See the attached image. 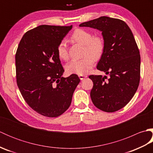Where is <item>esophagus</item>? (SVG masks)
<instances>
[{
	"mask_svg": "<svg viewBox=\"0 0 153 153\" xmlns=\"http://www.w3.org/2000/svg\"><path fill=\"white\" fill-rule=\"evenodd\" d=\"M87 76L86 75H79V77L81 80H83L84 78H85Z\"/></svg>",
	"mask_w": 153,
	"mask_h": 153,
	"instance_id": "esophagus-1",
	"label": "esophagus"
}]
</instances>
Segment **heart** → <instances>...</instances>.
<instances>
[{
    "instance_id": "heart-1",
    "label": "heart",
    "mask_w": 153,
    "mask_h": 153,
    "mask_svg": "<svg viewBox=\"0 0 153 153\" xmlns=\"http://www.w3.org/2000/svg\"><path fill=\"white\" fill-rule=\"evenodd\" d=\"M71 39L77 43L84 45L83 58L72 60L66 66V70L70 74L85 75L91 69L95 60H99L102 56L105 50V43L100 36H93V33L83 29H77L71 35ZM57 55L60 59L66 60L68 53L66 43L61 41L56 48Z\"/></svg>"
}]
</instances>
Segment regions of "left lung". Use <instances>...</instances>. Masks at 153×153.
I'll return each mask as SVG.
<instances>
[{"mask_svg": "<svg viewBox=\"0 0 153 153\" xmlns=\"http://www.w3.org/2000/svg\"><path fill=\"white\" fill-rule=\"evenodd\" d=\"M79 27L102 32L105 50L97 68L109 78L89 76L93 82L90 96L97 108L106 112H116L130 101L140 81L141 57L134 35L124 22L107 16L83 22Z\"/></svg>", "mask_w": 153, "mask_h": 153, "instance_id": "obj_1", "label": "left lung"}]
</instances>
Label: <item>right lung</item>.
I'll list each match as a JSON object with an SVG mask.
<instances>
[{
	"label": "right lung",
	"mask_w": 153,
	"mask_h": 153,
	"mask_svg": "<svg viewBox=\"0 0 153 153\" xmlns=\"http://www.w3.org/2000/svg\"><path fill=\"white\" fill-rule=\"evenodd\" d=\"M70 26L41 25L27 31L16 53V82L22 97L40 114L54 118L69 108L80 79L76 74L62 77L58 45Z\"/></svg>",
	"instance_id": "obj_1"
}]
</instances>
